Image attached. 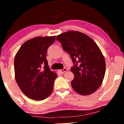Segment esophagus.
<instances>
[{"instance_id": "1", "label": "esophagus", "mask_w": 124, "mask_h": 124, "mask_svg": "<svg viewBox=\"0 0 124 124\" xmlns=\"http://www.w3.org/2000/svg\"><path fill=\"white\" fill-rule=\"evenodd\" d=\"M67 70H68V69L66 68H64V69H60V70H59V72H60V73L63 74V73H65V72H67Z\"/></svg>"}]
</instances>
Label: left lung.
Wrapping results in <instances>:
<instances>
[{"label":"left lung","instance_id":"8db88e82","mask_svg":"<svg viewBox=\"0 0 124 124\" xmlns=\"http://www.w3.org/2000/svg\"><path fill=\"white\" fill-rule=\"evenodd\" d=\"M65 52L70 55L74 66L71 85L74 90L82 95L98 90L106 72L104 57L99 47L90 37L78 31H69L57 37Z\"/></svg>","mask_w":124,"mask_h":124}]
</instances>
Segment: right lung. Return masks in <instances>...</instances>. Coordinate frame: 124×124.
Returning a JSON list of instances; mask_svg holds the SVG:
<instances>
[{"instance_id": "1", "label": "right lung", "mask_w": 124, "mask_h": 124, "mask_svg": "<svg viewBox=\"0 0 124 124\" xmlns=\"http://www.w3.org/2000/svg\"><path fill=\"white\" fill-rule=\"evenodd\" d=\"M55 39L56 36L39 37L28 40L15 56V79L21 90L30 99L42 101L51 94L57 74L50 70L46 54Z\"/></svg>"}]
</instances>
